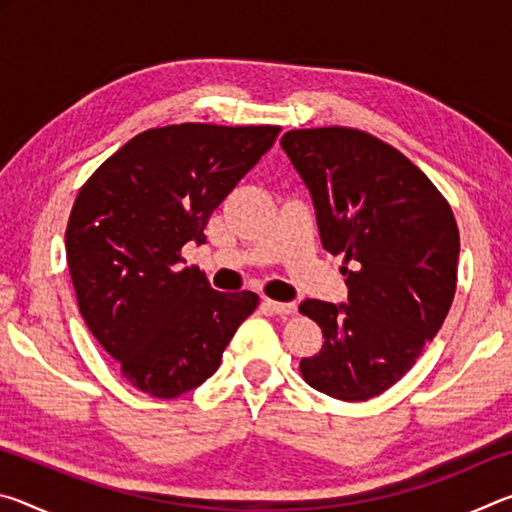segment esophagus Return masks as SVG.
<instances>
[{"mask_svg": "<svg viewBox=\"0 0 512 512\" xmlns=\"http://www.w3.org/2000/svg\"><path fill=\"white\" fill-rule=\"evenodd\" d=\"M264 305L271 311H275V314H280V316H289V314H293V311H296V302H275V300L266 298Z\"/></svg>", "mask_w": 512, "mask_h": 512, "instance_id": "obj_1", "label": "esophagus"}]
</instances>
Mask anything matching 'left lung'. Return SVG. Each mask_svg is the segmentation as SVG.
<instances>
[{"label":"left lung","instance_id":"1","mask_svg":"<svg viewBox=\"0 0 512 512\" xmlns=\"http://www.w3.org/2000/svg\"><path fill=\"white\" fill-rule=\"evenodd\" d=\"M280 146L309 189L323 248L352 262L343 266L348 302H300L325 339L300 372L336 400H370L411 370L452 307L461 250L452 207L368 133L305 128Z\"/></svg>","mask_w":512,"mask_h":512}]
</instances>
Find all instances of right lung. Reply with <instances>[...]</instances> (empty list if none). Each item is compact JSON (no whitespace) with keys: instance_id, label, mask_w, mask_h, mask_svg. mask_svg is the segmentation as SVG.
<instances>
[{"instance_id":"1","label":"right lung","mask_w":512,"mask_h":512,"mask_svg":"<svg viewBox=\"0 0 512 512\" xmlns=\"http://www.w3.org/2000/svg\"><path fill=\"white\" fill-rule=\"evenodd\" d=\"M277 126L178 124L144 131L83 185L65 253L81 316L121 375L171 400L219 368L253 314V291L221 293L180 248L277 140Z\"/></svg>"}]
</instances>
